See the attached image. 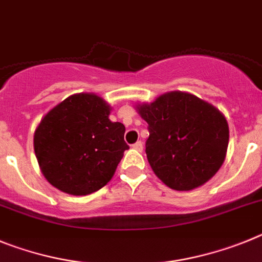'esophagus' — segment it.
Masks as SVG:
<instances>
[{"label":"esophagus","mask_w":262,"mask_h":262,"mask_svg":"<svg viewBox=\"0 0 262 262\" xmlns=\"http://www.w3.org/2000/svg\"><path fill=\"white\" fill-rule=\"evenodd\" d=\"M133 148H136V150H138V151H142L143 143L141 142V141H137V142L133 145Z\"/></svg>","instance_id":"esophagus-1"}]
</instances>
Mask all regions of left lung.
<instances>
[{"instance_id": "8db88e82", "label": "left lung", "mask_w": 262, "mask_h": 262, "mask_svg": "<svg viewBox=\"0 0 262 262\" xmlns=\"http://www.w3.org/2000/svg\"><path fill=\"white\" fill-rule=\"evenodd\" d=\"M148 124L147 160L155 175L175 190H192L215 175L226 159L228 124L213 104L184 91L138 103Z\"/></svg>"}]
</instances>
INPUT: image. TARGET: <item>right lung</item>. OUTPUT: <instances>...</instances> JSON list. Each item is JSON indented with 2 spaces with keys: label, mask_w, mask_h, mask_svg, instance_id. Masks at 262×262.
Returning <instances> with one entry per match:
<instances>
[{
  "label": "right lung",
  "mask_w": 262,
  "mask_h": 262,
  "mask_svg": "<svg viewBox=\"0 0 262 262\" xmlns=\"http://www.w3.org/2000/svg\"><path fill=\"white\" fill-rule=\"evenodd\" d=\"M102 96H68L41 119L34 134L40 171L49 184L72 195H87L114 178L129 146L125 126L112 122Z\"/></svg>",
  "instance_id": "right-lung-1"
}]
</instances>
